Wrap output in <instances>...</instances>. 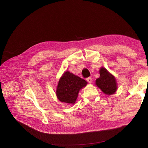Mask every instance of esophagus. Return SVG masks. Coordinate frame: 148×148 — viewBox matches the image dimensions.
Returning <instances> with one entry per match:
<instances>
[{
    "label": "esophagus",
    "instance_id": "obj_1",
    "mask_svg": "<svg viewBox=\"0 0 148 148\" xmlns=\"http://www.w3.org/2000/svg\"><path fill=\"white\" fill-rule=\"evenodd\" d=\"M86 80H87V82H88V83H91L92 82V79H91V77H88V78L86 79Z\"/></svg>",
    "mask_w": 148,
    "mask_h": 148
}]
</instances>
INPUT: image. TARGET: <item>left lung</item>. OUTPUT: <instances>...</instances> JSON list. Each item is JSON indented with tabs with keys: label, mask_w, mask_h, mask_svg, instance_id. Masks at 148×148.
<instances>
[{
	"label": "left lung",
	"mask_w": 148,
	"mask_h": 148,
	"mask_svg": "<svg viewBox=\"0 0 148 148\" xmlns=\"http://www.w3.org/2000/svg\"><path fill=\"white\" fill-rule=\"evenodd\" d=\"M100 77L95 81V85L107 95H112L118 89V84L113 75L108 72L107 69L101 67L99 71Z\"/></svg>",
	"instance_id": "1"
}]
</instances>
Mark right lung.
I'll return each instance as SVG.
<instances>
[{"label":"right lung","mask_w":148,"mask_h":148,"mask_svg":"<svg viewBox=\"0 0 148 148\" xmlns=\"http://www.w3.org/2000/svg\"><path fill=\"white\" fill-rule=\"evenodd\" d=\"M88 82L79 76L66 71L60 78L56 91L58 98L62 103L74 104L80 89Z\"/></svg>","instance_id":"add662e5"}]
</instances>
